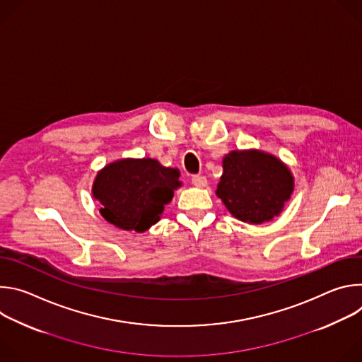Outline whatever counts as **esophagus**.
<instances>
[{"mask_svg": "<svg viewBox=\"0 0 362 362\" xmlns=\"http://www.w3.org/2000/svg\"><path fill=\"white\" fill-rule=\"evenodd\" d=\"M192 183H193L196 187H204L206 185H208V180H206L204 176L194 175V176H192Z\"/></svg>", "mask_w": 362, "mask_h": 362, "instance_id": "1", "label": "esophagus"}]
</instances>
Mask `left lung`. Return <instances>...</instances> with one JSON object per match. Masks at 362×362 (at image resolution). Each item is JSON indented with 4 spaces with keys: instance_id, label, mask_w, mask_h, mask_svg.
<instances>
[{
    "instance_id": "8db88e82",
    "label": "left lung",
    "mask_w": 362,
    "mask_h": 362,
    "mask_svg": "<svg viewBox=\"0 0 362 362\" xmlns=\"http://www.w3.org/2000/svg\"><path fill=\"white\" fill-rule=\"evenodd\" d=\"M293 190L289 169L264 151H230L216 189L228 211L239 221L259 225L282 212Z\"/></svg>"
}]
</instances>
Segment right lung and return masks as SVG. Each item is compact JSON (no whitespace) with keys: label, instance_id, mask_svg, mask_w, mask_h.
<instances>
[{"label":"right lung","instance_id":"1","mask_svg":"<svg viewBox=\"0 0 362 362\" xmlns=\"http://www.w3.org/2000/svg\"><path fill=\"white\" fill-rule=\"evenodd\" d=\"M177 169L163 168L153 159H124L97 173L93 196L100 214L124 230L144 232L156 223L180 186Z\"/></svg>","mask_w":362,"mask_h":362}]
</instances>
